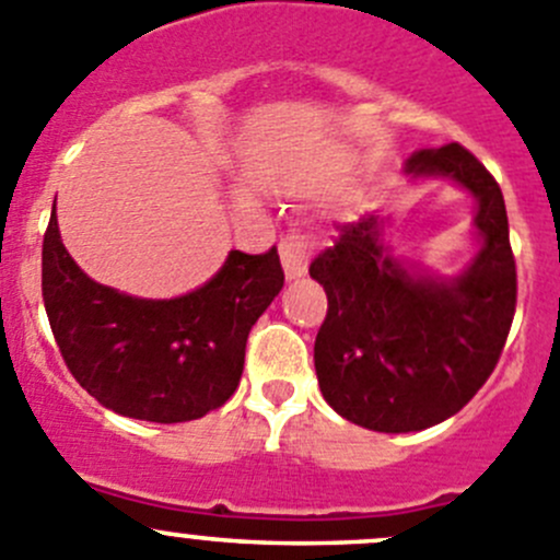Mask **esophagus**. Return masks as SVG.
I'll return each instance as SVG.
<instances>
[{
	"mask_svg": "<svg viewBox=\"0 0 560 560\" xmlns=\"http://www.w3.org/2000/svg\"><path fill=\"white\" fill-rule=\"evenodd\" d=\"M281 265H284L287 279H301L308 270V237L301 232H290L279 243Z\"/></svg>",
	"mask_w": 560,
	"mask_h": 560,
	"instance_id": "34e87169",
	"label": "esophagus"
}]
</instances>
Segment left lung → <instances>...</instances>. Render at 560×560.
<instances>
[{"instance_id": "left-lung-1", "label": "left lung", "mask_w": 560, "mask_h": 560, "mask_svg": "<svg viewBox=\"0 0 560 560\" xmlns=\"http://www.w3.org/2000/svg\"><path fill=\"white\" fill-rule=\"evenodd\" d=\"M405 175L448 180L476 199L479 252L454 276L394 257L385 219L336 226V243L308 273L328 295L314 341L325 401L374 432H418L463 410L487 383L506 345L517 303L503 194L463 148L416 150Z\"/></svg>"}]
</instances>
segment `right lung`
<instances>
[{"label":"right lung","instance_id":"1","mask_svg":"<svg viewBox=\"0 0 560 560\" xmlns=\"http://www.w3.org/2000/svg\"><path fill=\"white\" fill-rule=\"evenodd\" d=\"M284 287L279 252H230L219 273L177 298H136L92 281L57 224L43 237V303L81 388L119 416L180 424L235 394L252 325Z\"/></svg>","mask_w":560,"mask_h":560}]
</instances>
